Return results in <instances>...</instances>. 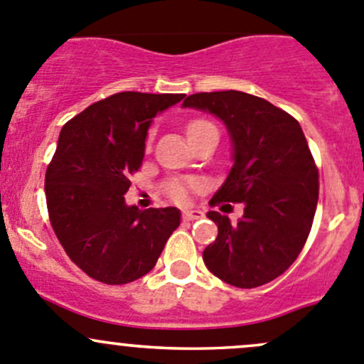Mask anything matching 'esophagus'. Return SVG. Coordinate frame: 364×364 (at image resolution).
Here are the masks:
<instances>
[{
	"label": "esophagus",
	"instance_id": "esophagus-1",
	"mask_svg": "<svg viewBox=\"0 0 364 364\" xmlns=\"http://www.w3.org/2000/svg\"><path fill=\"white\" fill-rule=\"evenodd\" d=\"M182 218L186 219V221H194V219L203 218V212L198 210V208H194V210H183Z\"/></svg>",
	"mask_w": 364,
	"mask_h": 364
}]
</instances>
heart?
I'll list each match as a JSON object with an SVG mask.
<instances>
[{"label": "heart", "instance_id": "b5f03b06", "mask_svg": "<svg viewBox=\"0 0 364 364\" xmlns=\"http://www.w3.org/2000/svg\"><path fill=\"white\" fill-rule=\"evenodd\" d=\"M210 127H214L210 122L194 120L187 125V136H189V139H191V138H194L196 134H200V132L207 131V129H210ZM168 193H170V196L173 198V200L182 201V200H186L187 191H186V186H183V183L175 182V183H170V187H168Z\"/></svg>", "mask_w": 364, "mask_h": 364}]
</instances>
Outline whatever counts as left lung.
<instances>
[{
  "label": "left lung",
  "mask_w": 364,
  "mask_h": 364,
  "mask_svg": "<svg viewBox=\"0 0 364 364\" xmlns=\"http://www.w3.org/2000/svg\"><path fill=\"white\" fill-rule=\"evenodd\" d=\"M182 107L214 114L232 141V168L210 203L239 201L237 223L210 210L218 239L203 251L208 271L239 289L278 278L296 262L311 230L318 171L299 122L250 93H194Z\"/></svg>",
  "instance_id": "8db88e82"
}]
</instances>
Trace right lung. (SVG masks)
Listing matches in <instances>:
<instances>
[{
    "mask_svg": "<svg viewBox=\"0 0 364 364\" xmlns=\"http://www.w3.org/2000/svg\"><path fill=\"white\" fill-rule=\"evenodd\" d=\"M183 97L114 93L61 129L46 173L49 219L68 258L97 282L125 285L145 276L181 225L177 207L139 210L124 194L143 163L154 117Z\"/></svg>",
    "mask_w": 364,
    "mask_h": 364,
    "instance_id": "right-lung-1",
    "label": "right lung"
}]
</instances>
